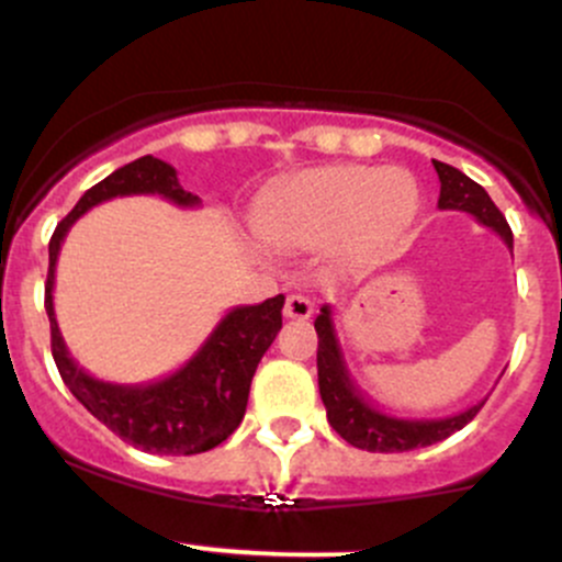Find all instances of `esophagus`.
<instances>
[{"mask_svg": "<svg viewBox=\"0 0 562 562\" xmlns=\"http://www.w3.org/2000/svg\"><path fill=\"white\" fill-rule=\"evenodd\" d=\"M282 313H285V317H293V321H307V317L313 315V302H310L307 296H302V293H291V296L285 299Z\"/></svg>", "mask_w": 562, "mask_h": 562, "instance_id": "esophagus-1", "label": "esophagus"}]
</instances>
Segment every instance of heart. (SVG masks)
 Instances as JSON below:
<instances>
[{"label":"heart","mask_w":562,"mask_h":562,"mask_svg":"<svg viewBox=\"0 0 562 562\" xmlns=\"http://www.w3.org/2000/svg\"><path fill=\"white\" fill-rule=\"evenodd\" d=\"M418 212V187L400 168L323 166L282 181L260 201L255 228L269 245L364 255L389 245Z\"/></svg>","instance_id":"1"}]
</instances>
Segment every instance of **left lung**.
Segmentation results:
<instances>
[{"instance_id": "1", "label": "left lung", "mask_w": 562, "mask_h": 562, "mask_svg": "<svg viewBox=\"0 0 562 562\" xmlns=\"http://www.w3.org/2000/svg\"><path fill=\"white\" fill-rule=\"evenodd\" d=\"M435 171L440 179V209H454V212H468L479 220L481 225L495 231L508 249H514V234L508 228L506 217L501 209L492 203L486 190L468 179L457 168L446 166V162L432 160ZM317 331V389H321V400L326 405L328 424L337 429L342 440L350 446L364 451H381V454H396V451H411L432 446L438 440H446L449 435L459 432L468 422H473L475 413L484 407L486 400L479 405L468 407V411L457 413V416L446 418H396L389 413L378 411L361 389L350 381V372L345 367L342 348H339L337 331H334L331 307L323 304L321 315L315 317Z\"/></svg>"}]
</instances>
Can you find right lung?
Returning <instances> with one entry per match:
<instances>
[{"label": "right lung", "mask_w": 562, "mask_h": 562, "mask_svg": "<svg viewBox=\"0 0 562 562\" xmlns=\"http://www.w3.org/2000/svg\"><path fill=\"white\" fill-rule=\"evenodd\" d=\"M162 195L176 206H198V195L181 190L176 168L146 155L105 176L87 190L70 214L56 225L48 245L45 313L50 321V353L65 386L78 402L116 432L124 443L149 454H201L214 449L239 427L247 411L249 383L258 361L282 328L285 296L252 307H234L217 323L206 342L181 370L144 386H119L87 375L67 353L54 315V271L70 225L98 203L119 195Z\"/></svg>", "instance_id": "1"}]
</instances>
